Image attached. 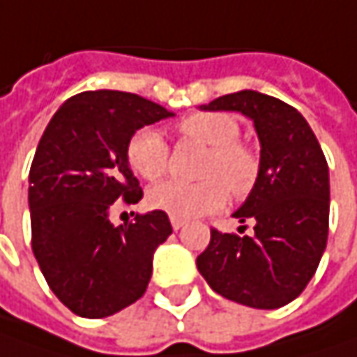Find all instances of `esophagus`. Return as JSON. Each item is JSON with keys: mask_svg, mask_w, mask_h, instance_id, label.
<instances>
[{"mask_svg": "<svg viewBox=\"0 0 357 357\" xmlns=\"http://www.w3.org/2000/svg\"><path fill=\"white\" fill-rule=\"evenodd\" d=\"M183 224H185V220H181V218H174V216H172V226H174V230H179Z\"/></svg>", "mask_w": 357, "mask_h": 357, "instance_id": "34e87169", "label": "esophagus"}]
</instances>
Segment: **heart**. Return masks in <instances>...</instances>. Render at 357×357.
<instances>
[{"mask_svg":"<svg viewBox=\"0 0 357 357\" xmlns=\"http://www.w3.org/2000/svg\"><path fill=\"white\" fill-rule=\"evenodd\" d=\"M179 135L208 147L198 172L204 179L196 183L167 179L153 185L147 192L151 208L190 220L222 210L228 190L234 198H244L255 190L261 176V158L252 147L238 141L241 127L232 116L196 113L179 123ZM127 159L141 178L158 179L167 172L169 147L159 131L145 127L131 137Z\"/></svg>","mask_w":357,"mask_h":357,"instance_id":"b5f03b06","label":"heart"}]
</instances>
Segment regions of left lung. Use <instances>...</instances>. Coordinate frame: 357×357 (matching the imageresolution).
Wrapping results in <instances>:
<instances>
[{"instance_id": "left-lung-1", "label": "left lung", "mask_w": 357, "mask_h": 357, "mask_svg": "<svg viewBox=\"0 0 357 357\" xmlns=\"http://www.w3.org/2000/svg\"><path fill=\"white\" fill-rule=\"evenodd\" d=\"M248 116L261 143V176L232 214L252 234L210 232L199 275L218 295L255 309L297 299L324 257L329 230V169L303 115L275 96L241 91L202 105ZM246 228V226H241Z\"/></svg>"}]
</instances>
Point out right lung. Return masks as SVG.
Here are the masks:
<instances>
[{
    "instance_id": "1",
    "label": "right lung",
    "mask_w": 357,
    "mask_h": 357,
    "mask_svg": "<svg viewBox=\"0 0 357 357\" xmlns=\"http://www.w3.org/2000/svg\"><path fill=\"white\" fill-rule=\"evenodd\" d=\"M174 116L133 93L86 91L50 119L30 167L32 250L52 293L89 319L115 315L143 297L153 252L172 234L165 212L115 226L116 199L137 204L143 190L127 159L131 137Z\"/></svg>"
}]
</instances>
